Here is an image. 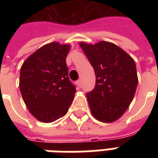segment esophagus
<instances>
[{"instance_id":"esophagus-1","label":"esophagus","mask_w":158,"mask_h":158,"mask_svg":"<svg viewBox=\"0 0 158 158\" xmlns=\"http://www.w3.org/2000/svg\"><path fill=\"white\" fill-rule=\"evenodd\" d=\"M77 85H78L79 87L82 85V81H81V79H79V80L77 81Z\"/></svg>"}]
</instances>
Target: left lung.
<instances>
[{"label": "left lung", "instance_id": "8db88e82", "mask_svg": "<svg viewBox=\"0 0 158 158\" xmlns=\"http://www.w3.org/2000/svg\"><path fill=\"white\" fill-rule=\"evenodd\" d=\"M79 45L96 74L95 88L86 94L90 112L101 122H114L125 113L135 96L138 85L135 62L110 42H81Z\"/></svg>", "mask_w": 158, "mask_h": 158}]
</instances>
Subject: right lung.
<instances>
[{"label": "right lung", "mask_w": 158, "mask_h": 158, "mask_svg": "<svg viewBox=\"0 0 158 158\" xmlns=\"http://www.w3.org/2000/svg\"><path fill=\"white\" fill-rule=\"evenodd\" d=\"M69 45H43L23 63L19 88L28 109L35 118L52 123L68 113L76 92L69 78L66 57Z\"/></svg>", "instance_id": "right-lung-1"}]
</instances>
